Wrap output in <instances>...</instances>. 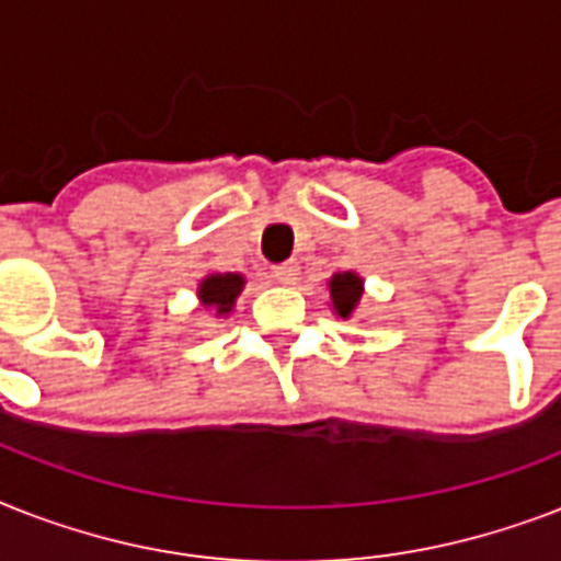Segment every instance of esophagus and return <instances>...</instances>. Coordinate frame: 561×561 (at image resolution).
Here are the masks:
<instances>
[{
    "label": "esophagus",
    "instance_id": "1",
    "mask_svg": "<svg viewBox=\"0 0 561 561\" xmlns=\"http://www.w3.org/2000/svg\"><path fill=\"white\" fill-rule=\"evenodd\" d=\"M299 264L297 262H285V264H276L273 267V279L279 282V285H297L299 282Z\"/></svg>",
    "mask_w": 561,
    "mask_h": 561
}]
</instances>
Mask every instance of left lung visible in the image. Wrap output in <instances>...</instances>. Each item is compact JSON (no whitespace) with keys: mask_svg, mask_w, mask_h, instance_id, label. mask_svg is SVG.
<instances>
[{"mask_svg":"<svg viewBox=\"0 0 561 561\" xmlns=\"http://www.w3.org/2000/svg\"><path fill=\"white\" fill-rule=\"evenodd\" d=\"M360 299H364V279L355 271L334 273L329 279V306H332L334 317L350 320L358 311Z\"/></svg>","mask_w":561,"mask_h":561,"instance_id":"8db88e82","label":"left lung"}]
</instances>
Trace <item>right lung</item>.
<instances>
[{
  "label": "right lung",
  "mask_w": 561,
  "mask_h": 561,
  "mask_svg": "<svg viewBox=\"0 0 561 561\" xmlns=\"http://www.w3.org/2000/svg\"><path fill=\"white\" fill-rule=\"evenodd\" d=\"M244 285V273H206L197 282V299L203 308H211L215 317H229Z\"/></svg>",
  "instance_id": "add662e5"
}]
</instances>
